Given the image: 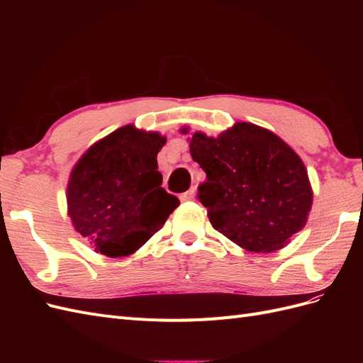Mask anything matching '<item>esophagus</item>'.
I'll return each instance as SVG.
<instances>
[{
	"label": "esophagus",
	"mask_w": 363,
	"mask_h": 363,
	"mask_svg": "<svg viewBox=\"0 0 363 363\" xmlns=\"http://www.w3.org/2000/svg\"><path fill=\"white\" fill-rule=\"evenodd\" d=\"M195 199V188H191L188 192H184L180 195V201L183 203H188V201H192Z\"/></svg>",
	"instance_id": "obj_1"
}]
</instances>
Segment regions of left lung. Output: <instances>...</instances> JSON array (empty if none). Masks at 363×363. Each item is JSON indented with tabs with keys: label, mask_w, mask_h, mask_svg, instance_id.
I'll return each instance as SVG.
<instances>
[{
	"label": "left lung",
	"mask_w": 363,
	"mask_h": 363,
	"mask_svg": "<svg viewBox=\"0 0 363 363\" xmlns=\"http://www.w3.org/2000/svg\"><path fill=\"white\" fill-rule=\"evenodd\" d=\"M189 147L207 175L199 200L213 228L235 244L271 252L306 225L313 200L309 177L279 136L238 123L218 138L194 133Z\"/></svg>",
	"instance_id": "8db88e82"
}]
</instances>
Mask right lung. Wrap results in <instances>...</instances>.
<instances>
[{
  "mask_svg": "<svg viewBox=\"0 0 363 363\" xmlns=\"http://www.w3.org/2000/svg\"><path fill=\"white\" fill-rule=\"evenodd\" d=\"M159 133L118 128L96 142L75 164L68 183V213L77 232L108 257L135 252L179 207L162 188Z\"/></svg>",
  "mask_w": 363,
  "mask_h": 363,
  "instance_id": "1",
  "label": "right lung"
}]
</instances>
